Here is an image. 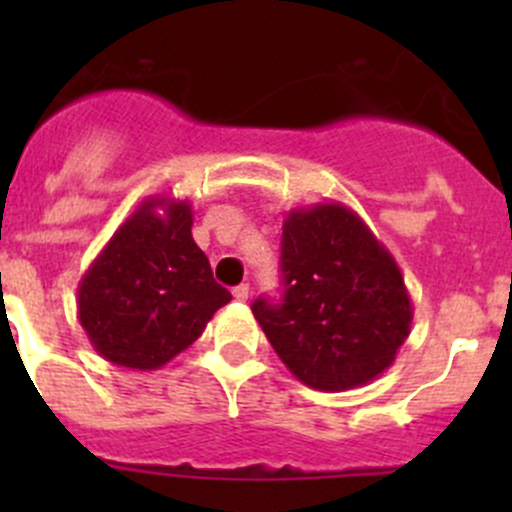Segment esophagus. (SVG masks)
<instances>
[{
	"mask_svg": "<svg viewBox=\"0 0 512 512\" xmlns=\"http://www.w3.org/2000/svg\"><path fill=\"white\" fill-rule=\"evenodd\" d=\"M232 297H235L237 302H245V299L250 297V285H237L232 289Z\"/></svg>",
	"mask_w": 512,
	"mask_h": 512,
	"instance_id": "1",
	"label": "esophagus"
}]
</instances>
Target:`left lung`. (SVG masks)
<instances>
[{
    "mask_svg": "<svg viewBox=\"0 0 512 512\" xmlns=\"http://www.w3.org/2000/svg\"><path fill=\"white\" fill-rule=\"evenodd\" d=\"M282 304L252 314L302 384L347 391L374 381L409 339L414 307L399 265L342 203L292 208L282 225Z\"/></svg>",
    "mask_w": 512,
    "mask_h": 512,
    "instance_id": "1",
    "label": "left lung"
}]
</instances>
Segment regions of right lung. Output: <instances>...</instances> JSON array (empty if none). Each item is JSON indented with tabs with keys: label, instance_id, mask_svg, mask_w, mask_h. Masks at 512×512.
Wrapping results in <instances>:
<instances>
[{
	"label": "right lung",
	"instance_id": "obj_1",
	"mask_svg": "<svg viewBox=\"0 0 512 512\" xmlns=\"http://www.w3.org/2000/svg\"><path fill=\"white\" fill-rule=\"evenodd\" d=\"M190 227L188 200L151 195L98 252L76 297L98 356L126 369H160L230 302Z\"/></svg>",
	"mask_w": 512,
	"mask_h": 512
}]
</instances>
